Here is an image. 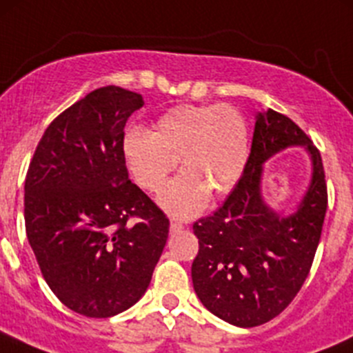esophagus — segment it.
Returning a JSON list of instances; mask_svg holds the SVG:
<instances>
[{"instance_id":"34e87169","label":"esophagus","mask_w":353,"mask_h":353,"mask_svg":"<svg viewBox=\"0 0 353 353\" xmlns=\"http://www.w3.org/2000/svg\"><path fill=\"white\" fill-rule=\"evenodd\" d=\"M183 229H184V225L181 222H177V220H172V222H170V232L172 234L181 232Z\"/></svg>"}]
</instances>
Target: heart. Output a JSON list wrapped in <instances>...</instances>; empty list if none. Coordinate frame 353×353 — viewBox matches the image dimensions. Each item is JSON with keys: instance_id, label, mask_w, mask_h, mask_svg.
I'll return each instance as SVG.
<instances>
[{"instance_id": "obj_1", "label": "heart", "mask_w": 353, "mask_h": 353, "mask_svg": "<svg viewBox=\"0 0 353 353\" xmlns=\"http://www.w3.org/2000/svg\"><path fill=\"white\" fill-rule=\"evenodd\" d=\"M128 170L143 190H162L181 160L183 172L159 196L176 219H193L210 194H229L248 162V128L239 112L220 104L177 105L157 119L154 130H130L123 138Z\"/></svg>"}]
</instances>
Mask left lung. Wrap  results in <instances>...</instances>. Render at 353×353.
<instances>
[{"mask_svg":"<svg viewBox=\"0 0 353 353\" xmlns=\"http://www.w3.org/2000/svg\"><path fill=\"white\" fill-rule=\"evenodd\" d=\"M288 148L312 162L308 190L290 214L262 196L264 163ZM328 194L321 155L307 134L273 109L256 114L251 154L232 193L193 225L199 251L191 279L201 304L239 328L279 316L305 282L321 237Z\"/></svg>","mask_w":353,"mask_h":353,"instance_id":"1","label":"left lung"}]
</instances>
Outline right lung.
I'll return each mask as SVG.
<instances>
[{
	"label": "right lung",
	"mask_w": 353,
	"mask_h": 353,
	"mask_svg": "<svg viewBox=\"0 0 353 353\" xmlns=\"http://www.w3.org/2000/svg\"><path fill=\"white\" fill-rule=\"evenodd\" d=\"M143 97L97 88L59 114L25 179V229L46 282L71 311L110 318L150 285L169 219L128 177L124 126ZM140 216L137 224H128Z\"/></svg>",
	"instance_id": "obj_1"
}]
</instances>
